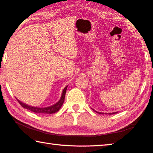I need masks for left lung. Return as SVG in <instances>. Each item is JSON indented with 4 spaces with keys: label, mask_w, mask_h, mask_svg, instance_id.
Wrapping results in <instances>:
<instances>
[{
    "label": "left lung",
    "mask_w": 153,
    "mask_h": 153,
    "mask_svg": "<svg viewBox=\"0 0 153 153\" xmlns=\"http://www.w3.org/2000/svg\"><path fill=\"white\" fill-rule=\"evenodd\" d=\"M93 111H95L96 113H99V114H109V115H112V114H116V113H117V112H114V113H100V112H98V111H95V110H94V109H92Z\"/></svg>",
    "instance_id": "left-lung-1"
}]
</instances>
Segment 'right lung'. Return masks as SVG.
<instances>
[{
  "label": "right lung",
  "instance_id": "obj_1",
  "mask_svg": "<svg viewBox=\"0 0 153 153\" xmlns=\"http://www.w3.org/2000/svg\"><path fill=\"white\" fill-rule=\"evenodd\" d=\"M67 88V86L63 89L60 100H59L57 102L55 103V105L50 106V107H48L40 108V107H32V106L27 105L26 104H25V103H24V102L19 101V100H17V101L19 102V104L22 105V107H23L25 108H26V109L32 111V112L37 113H46V114L55 113L56 112H57V111L60 109L61 107H62V105H63V104Z\"/></svg>",
  "mask_w": 153,
  "mask_h": 153
}]
</instances>
